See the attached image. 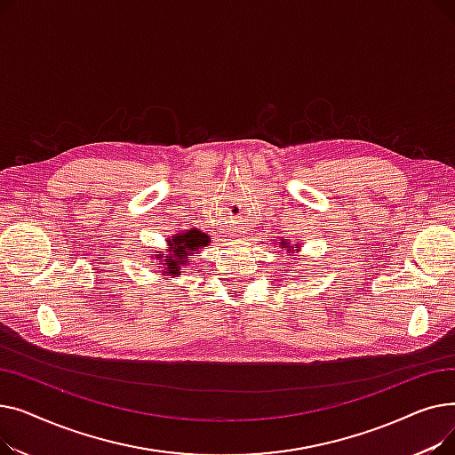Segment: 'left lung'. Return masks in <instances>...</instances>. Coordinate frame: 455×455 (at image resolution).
I'll return each mask as SVG.
<instances>
[{"label":"left lung","mask_w":455,"mask_h":455,"mask_svg":"<svg viewBox=\"0 0 455 455\" xmlns=\"http://www.w3.org/2000/svg\"><path fill=\"white\" fill-rule=\"evenodd\" d=\"M280 245H282V249H288L290 252H293V251H299L300 247H299V243H295L293 247L290 245V242H280Z\"/></svg>","instance_id":"8db88e82"}]
</instances>
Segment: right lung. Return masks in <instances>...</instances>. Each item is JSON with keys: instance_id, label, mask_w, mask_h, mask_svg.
I'll return each mask as SVG.
<instances>
[{"instance_id": "obj_1", "label": "right lung", "mask_w": 455, "mask_h": 455, "mask_svg": "<svg viewBox=\"0 0 455 455\" xmlns=\"http://www.w3.org/2000/svg\"><path fill=\"white\" fill-rule=\"evenodd\" d=\"M210 243V237L199 230H188L182 235H173V240H167V245H172V254H155L158 258V269L165 276H177L182 271V266H188L186 259L196 254L201 247H206Z\"/></svg>"}]
</instances>
